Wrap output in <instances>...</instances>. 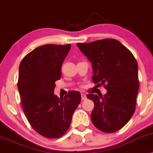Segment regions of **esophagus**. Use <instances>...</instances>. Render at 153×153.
Returning a JSON list of instances; mask_svg holds the SVG:
<instances>
[{
    "label": "esophagus",
    "mask_w": 153,
    "mask_h": 153,
    "mask_svg": "<svg viewBox=\"0 0 153 153\" xmlns=\"http://www.w3.org/2000/svg\"><path fill=\"white\" fill-rule=\"evenodd\" d=\"M81 100H85L87 99L86 95H85L84 93H81Z\"/></svg>",
    "instance_id": "esophagus-1"
}]
</instances>
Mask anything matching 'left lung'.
Listing matches in <instances>:
<instances>
[{"instance_id": "1", "label": "left lung", "mask_w": 153, "mask_h": 153, "mask_svg": "<svg viewBox=\"0 0 153 153\" xmlns=\"http://www.w3.org/2000/svg\"><path fill=\"white\" fill-rule=\"evenodd\" d=\"M77 47L92 63L93 81L106 89L104 96L88 94L95 106L91 121L105 133L120 129L135 111L139 91L138 64L134 56L120 42L104 39Z\"/></svg>"}]
</instances>
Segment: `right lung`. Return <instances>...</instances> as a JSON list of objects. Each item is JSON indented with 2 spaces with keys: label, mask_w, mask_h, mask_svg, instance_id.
I'll list each match as a JSON object with an SVG mask.
<instances>
[{
  "label": "right lung",
  "mask_w": 153,
  "mask_h": 153,
  "mask_svg": "<svg viewBox=\"0 0 153 153\" xmlns=\"http://www.w3.org/2000/svg\"><path fill=\"white\" fill-rule=\"evenodd\" d=\"M70 47L41 46L27 54L19 65L17 86L25 115L33 128L49 139L60 138L66 132L81 102L78 91H69L60 98L53 93Z\"/></svg>",
  "instance_id": "1"
}]
</instances>
